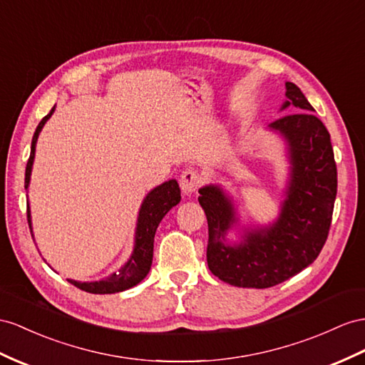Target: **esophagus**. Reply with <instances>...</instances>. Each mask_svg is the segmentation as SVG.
Instances as JSON below:
<instances>
[{"instance_id": "34e87169", "label": "esophagus", "mask_w": 365, "mask_h": 365, "mask_svg": "<svg viewBox=\"0 0 365 365\" xmlns=\"http://www.w3.org/2000/svg\"><path fill=\"white\" fill-rule=\"evenodd\" d=\"M200 185H202V177L195 170H191V168H188V170H185L182 173V175H180V188H182L185 195L194 194L195 191L200 188Z\"/></svg>"}]
</instances>
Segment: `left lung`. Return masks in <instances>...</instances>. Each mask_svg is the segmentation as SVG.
<instances>
[{
    "instance_id": "obj_1",
    "label": "left lung",
    "mask_w": 365,
    "mask_h": 365,
    "mask_svg": "<svg viewBox=\"0 0 365 365\" xmlns=\"http://www.w3.org/2000/svg\"><path fill=\"white\" fill-rule=\"evenodd\" d=\"M287 97L284 109L296 112L269 125L288 140L293 163L288 197L274 225L248 232L242 245H225V232L235 222L231 203L217 186L199 191L208 220V268L236 287L269 288L284 282L313 264L329 237L338 191L330 134L294 83H287Z\"/></svg>"
}]
</instances>
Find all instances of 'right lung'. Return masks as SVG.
<instances>
[{
  "mask_svg": "<svg viewBox=\"0 0 365 365\" xmlns=\"http://www.w3.org/2000/svg\"><path fill=\"white\" fill-rule=\"evenodd\" d=\"M55 108L38 123L35 129V134L32 137V146H31V157L26 165V179H24V188L27 190L31 180V171L32 163L35 157V143L41 128L46 121L52 115ZM180 202V188L179 183L175 180L165 182L163 185L157 186L151 192L146 195V199L140 208L138 214V223H137V232H135V248L134 255L130 256L129 262L120 269L118 273H114L105 280L100 282H77V280H69L72 285L83 289V292L93 293V294H112L123 292L130 287L137 285L140 280L145 279L146 274L151 269L153 264V253H154V236L158 223L165 217V214L170 211L173 207ZM27 223L31 228V211L27 207ZM32 232V228H31Z\"/></svg>",
  "mask_w": 365,
  "mask_h": 365,
  "instance_id": "obj_1",
  "label": "right lung"
}]
</instances>
